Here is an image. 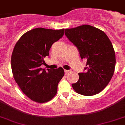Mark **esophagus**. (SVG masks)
Segmentation results:
<instances>
[{
    "label": "esophagus",
    "instance_id": "esophagus-1",
    "mask_svg": "<svg viewBox=\"0 0 125 125\" xmlns=\"http://www.w3.org/2000/svg\"><path fill=\"white\" fill-rule=\"evenodd\" d=\"M64 71H65V73H66V74H67V73H70V72L71 71V70H65Z\"/></svg>",
    "mask_w": 125,
    "mask_h": 125
}]
</instances>
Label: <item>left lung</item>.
Masks as SVG:
<instances>
[{"label": "left lung", "instance_id": "obj_1", "mask_svg": "<svg viewBox=\"0 0 125 125\" xmlns=\"http://www.w3.org/2000/svg\"><path fill=\"white\" fill-rule=\"evenodd\" d=\"M65 35L77 47L82 59L87 60L86 72L78 73V81L72 87L82 95L97 94L108 85L115 71L116 55L111 42L104 31L87 24L66 29Z\"/></svg>", "mask_w": 125, "mask_h": 125}]
</instances>
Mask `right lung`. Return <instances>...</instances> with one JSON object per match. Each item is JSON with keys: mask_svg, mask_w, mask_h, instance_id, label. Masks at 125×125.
Listing matches in <instances>:
<instances>
[{"mask_svg": "<svg viewBox=\"0 0 125 125\" xmlns=\"http://www.w3.org/2000/svg\"><path fill=\"white\" fill-rule=\"evenodd\" d=\"M64 29L37 28L21 36L15 45L11 56L14 78L22 92L31 100L43 103L56 95L57 85L64 75L62 68L55 70L40 68L45 64L52 45L59 40Z\"/></svg>", "mask_w": 125, "mask_h": 125, "instance_id": "add662e5", "label": "right lung"}]
</instances>
